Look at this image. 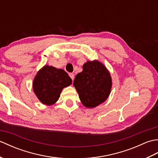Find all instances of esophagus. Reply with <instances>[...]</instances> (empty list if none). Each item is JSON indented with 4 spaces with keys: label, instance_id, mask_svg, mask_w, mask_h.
I'll use <instances>...</instances> for the list:
<instances>
[{
    "label": "esophagus",
    "instance_id": "obj_1",
    "mask_svg": "<svg viewBox=\"0 0 158 158\" xmlns=\"http://www.w3.org/2000/svg\"><path fill=\"white\" fill-rule=\"evenodd\" d=\"M69 76H70V78L72 79L73 81L74 78H75V75H74V74H73V73H69Z\"/></svg>",
    "mask_w": 158,
    "mask_h": 158
}]
</instances>
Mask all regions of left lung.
Listing matches in <instances>:
<instances>
[{"mask_svg": "<svg viewBox=\"0 0 158 158\" xmlns=\"http://www.w3.org/2000/svg\"><path fill=\"white\" fill-rule=\"evenodd\" d=\"M73 85L83 106L94 108L108 98L112 87L111 77L101 62L88 61L83 66V71L76 75Z\"/></svg>", "mask_w": 158, "mask_h": 158, "instance_id": "1", "label": "left lung"}]
</instances>
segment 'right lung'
I'll return each instance as SVG.
<instances>
[{
    "instance_id": "right-lung-1",
    "label": "right lung",
    "mask_w": 158,
    "mask_h": 158,
    "mask_svg": "<svg viewBox=\"0 0 158 158\" xmlns=\"http://www.w3.org/2000/svg\"><path fill=\"white\" fill-rule=\"evenodd\" d=\"M72 79L63 69L45 65L39 70L33 81V91L46 105L55 104L63 88L71 85Z\"/></svg>"
}]
</instances>
